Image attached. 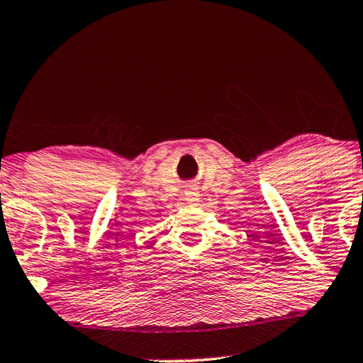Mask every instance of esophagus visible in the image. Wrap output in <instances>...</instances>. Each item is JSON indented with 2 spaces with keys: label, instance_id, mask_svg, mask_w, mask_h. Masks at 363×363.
<instances>
[{
  "label": "esophagus",
  "instance_id": "34e87169",
  "mask_svg": "<svg viewBox=\"0 0 363 363\" xmlns=\"http://www.w3.org/2000/svg\"><path fill=\"white\" fill-rule=\"evenodd\" d=\"M185 201H186V205H190V206L196 205V203L200 201V193H198L195 186H190L185 191Z\"/></svg>",
  "mask_w": 363,
  "mask_h": 363
}]
</instances>
